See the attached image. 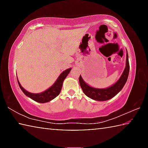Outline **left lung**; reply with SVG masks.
Listing matches in <instances>:
<instances>
[{
  "label": "left lung",
  "mask_w": 148,
  "mask_h": 148,
  "mask_svg": "<svg viewBox=\"0 0 148 148\" xmlns=\"http://www.w3.org/2000/svg\"><path fill=\"white\" fill-rule=\"evenodd\" d=\"M129 62L128 58V53L127 52L126 56V66H125V71L122 74L121 76L119 79L116 84L113 86L106 89H96L93 87H90L86 84L81 76H79V84L82 90H83L85 95L89 98H91L95 101H104L113 98L114 96L118 93L124 87L125 83L127 82V78L129 76Z\"/></svg>",
  "instance_id": "1"
}]
</instances>
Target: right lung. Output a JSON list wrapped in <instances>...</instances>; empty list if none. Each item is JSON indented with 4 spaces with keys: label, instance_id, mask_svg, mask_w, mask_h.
<instances>
[{
    "label": "right lung",
    "instance_id": "1",
    "mask_svg": "<svg viewBox=\"0 0 148 148\" xmlns=\"http://www.w3.org/2000/svg\"><path fill=\"white\" fill-rule=\"evenodd\" d=\"M71 70V69H69L66 70V71H64V72H62L58 77V79H57L56 83H55L53 86L48 89H47L46 91H45L43 92H41V93L39 94L31 93V92L27 91L26 90H25L23 87H21L18 81H17V82H18L19 86L22 90V91H23L27 97H30L31 99L34 100V101L36 102H40V103H44V102H47L51 101V100H53L59 95L62 88V82H63L65 77L67 76V75L69 74Z\"/></svg>",
    "mask_w": 148,
    "mask_h": 148
}]
</instances>
